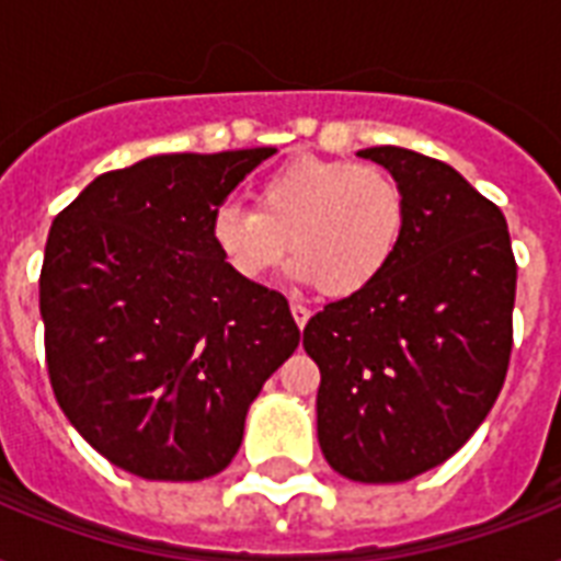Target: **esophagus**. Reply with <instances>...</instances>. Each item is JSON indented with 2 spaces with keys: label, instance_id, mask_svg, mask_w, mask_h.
I'll return each instance as SVG.
<instances>
[{
  "label": "esophagus",
  "instance_id": "1",
  "mask_svg": "<svg viewBox=\"0 0 561 561\" xmlns=\"http://www.w3.org/2000/svg\"><path fill=\"white\" fill-rule=\"evenodd\" d=\"M290 314H294V323H297L299 329H306L311 311H308V308L302 306V302H297V299H294V302H290Z\"/></svg>",
  "mask_w": 561,
  "mask_h": 561
}]
</instances>
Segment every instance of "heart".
Masks as SVG:
<instances>
[{"label": "heart", "instance_id": "obj_1", "mask_svg": "<svg viewBox=\"0 0 561 561\" xmlns=\"http://www.w3.org/2000/svg\"><path fill=\"white\" fill-rule=\"evenodd\" d=\"M408 224L404 192L390 171L346 160L297 157L255 183V209L224 203L211 244L241 282H264L285 253L290 276L350 299L381 279Z\"/></svg>", "mask_w": 561, "mask_h": 561}]
</instances>
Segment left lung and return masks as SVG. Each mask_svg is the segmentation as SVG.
<instances>
[{"instance_id":"1","label":"left lung","mask_w":561,"mask_h":561,"mask_svg":"<svg viewBox=\"0 0 561 561\" xmlns=\"http://www.w3.org/2000/svg\"><path fill=\"white\" fill-rule=\"evenodd\" d=\"M404 192L392 264L358 297L308 320L320 367L317 439L358 483H401L445 462L480 427L513 352L515 267L504 211L425 153L358 151Z\"/></svg>"}]
</instances>
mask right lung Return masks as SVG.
I'll use <instances>...</instances> for the list:
<instances>
[{
  "label": "right lung",
  "mask_w": 561,
  "mask_h": 561,
  "mask_svg": "<svg viewBox=\"0 0 561 561\" xmlns=\"http://www.w3.org/2000/svg\"><path fill=\"white\" fill-rule=\"evenodd\" d=\"M273 153L148 157L92 180L48 229L39 314L51 390L75 431L136 478L227 469L262 383L299 346L288 299L238 279L209 232Z\"/></svg>",
  "instance_id": "right-lung-1"
}]
</instances>
